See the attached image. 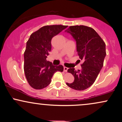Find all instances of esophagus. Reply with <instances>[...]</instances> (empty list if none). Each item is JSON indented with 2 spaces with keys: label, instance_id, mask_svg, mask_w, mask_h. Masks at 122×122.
<instances>
[{
  "label": "esophagus",
  "instance_id": "34e87169",
  "mask_svg": "<svg viewBox=\"0 0 122 122\" xmlns=\"http://www.w3.org/2000/svg\"><path fill=\"white\" fill-rule=\"evenodd\" d=\"M68 68H67V67H65V66L64 67V72H67V71H68Z\"/></svg>",
  "mask_w": 122,
  "mask_h": 122
}]
</instances>
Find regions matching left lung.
Masks as SVG:
<instances>
[{"label":"left lung","mask_w":122,"mask_h":122,"mask_svg":"<svg viewBox=\"0 0 122 122\" xmlns=\"http://www.w3.org/2000/svg\"><path fill=\"white\" fill-rule=\"evenodd\" d=\"M65 31L76 42L77 54L84 61L80 70H68L75 80L72 83L66 82V85L75 90H85L93 84L103 67L106 56V44L96 31L88 26H70Z\"/></svg>","instance_id":"1"}]
</instances>
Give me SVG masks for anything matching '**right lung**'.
<instances>
[{
  "mask_svg": "<svg viewBox=\"0 0 122 122\" xmlns=\"http://www.w3.org/2000/svg\"><path fill=\"white\" fill-rule=\"evenodd\" d=\"M68 26L51 25L40 28L31 34L24 53V71L29 85L36 89L46 87L53 75L62 72V65H53L46 60L51 51V39Z\"/></svg>",
  "mask_w": 122,
  "mask_h": 122,
  "instance_id": "1",
  "label": "right lung"
}]
</instances>
